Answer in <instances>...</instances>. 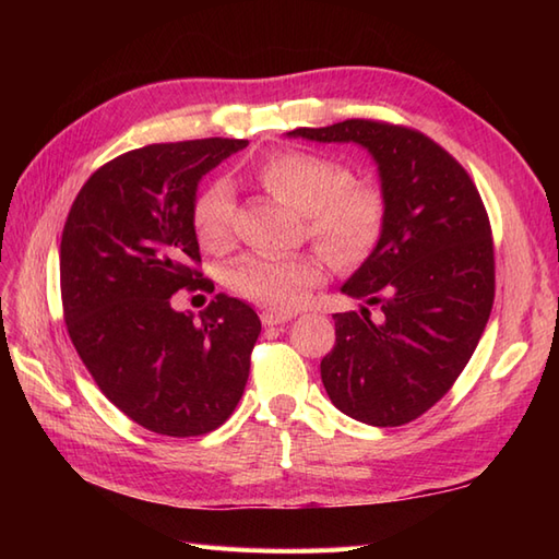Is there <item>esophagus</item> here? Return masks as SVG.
Wrapping results in <instances>:
<instances>
[{
  "label": "esophagus",
  "mask_w": 559,
  "mask_h": 559,
  "mask_svg": "<svg viewBox=\"0 0 559 559\" xmlns=\"http://www.w3.org/2000/svg\"><path fill=\"white\" fill-rule=\"evenodd\" d=\"M293 314L288 312H273V310H266L264 314H261V322H264V326H278V324H286L290 322Z\"/></svg>",
  "instance_id": "obj_1"
}]
</instances>
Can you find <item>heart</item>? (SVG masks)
<instances>
[{
    "label": "heart",
    "mask_w": 559,
    "mask_h": 559,
    "mask_svg": "<svg viewBox=\"0 0 559 559\" xmlns=\"http://www.w3.org/2000/svg\"><path fill=\"white\" fill-rule=\"evenodd\" d=\"M266 192L307 216L312 240L336 261L355 264L377 245L384 199L365 180H353L341 163L310 151H281L257 165ZM235 199L228 182H211L192 206L199 245L221 252L233 237ZM324 281V264L310 254H247L228 273L230 288L269 310L290 312Z\"/></svg>",
    "instance_id": "heart-1"
}]
</instances>
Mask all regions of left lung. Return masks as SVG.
<instances>
[{
	"mask_svg": "<svg viewBox=\"0 0 559 559\" xmlns=\"http://www.w3.org/2000/svg\"><path fill=\"white\" fill-rule=\"evenodd\" d=\"M288 136L358 144L377 163L382 233L341 286L365 305L334 314L336 343L322 360V382L331 403L355 420L411 423L456 382L490 319L495 252L478 189L415 129L346 120ZM370 304L380 305L377 320Z\"/></svg>",
	"mask_w": 559,
	"mask_h": 559,
	"instance_id": "1",
	"label": "left lung"
}]
</instances>
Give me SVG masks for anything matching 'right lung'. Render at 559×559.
<instances>
[{"mask_svg":"<svg viewBox=\"0 0 559 559\" xmlns=\"http://www.w3.org/2000/svg\"><path fill=\"white\" fill-rule=\"evenodd\" d=\"M245 139L151 144L105 163L71 204L59 245L64 322L100 391L151 432L197 437L230 418L261 322L216 295L177 312L173 295L209 288L194 269L192 206L201 177Z\"/></svg>","mask_w":559,"mask_h":559,"instance_id":"add662e5","label":"right lung"}]
</instances>
